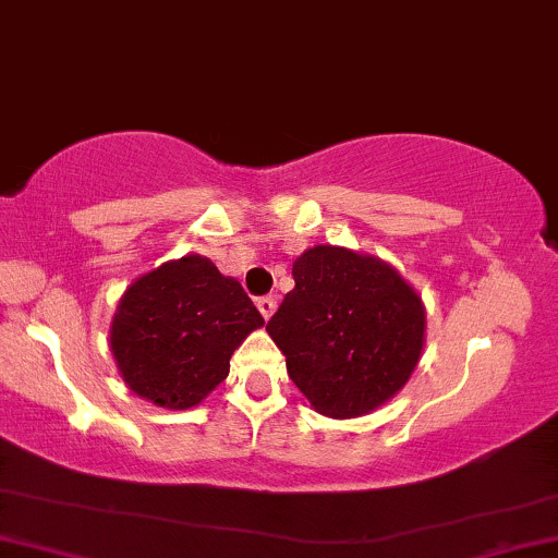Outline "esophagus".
I'll return each instance as SVG.
<instances>
[{
	"instance_id": "esophagus-1",
	"label": "esophagus",
	"mask_w": 558,
	"mask_h": 558,
	"mask_svg": "<svg viewBox=\"0 0 558 558\" xmlns=\"http://www.w3.org/2000/svg\"><path fill=\"white\" fill-rule=\"evenodd\" d=\"M256 306H259V312L264 314V319H269L274 312H277V296H262L256 299Z\"/></svg>"
}]
</instances>
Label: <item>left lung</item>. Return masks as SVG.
<instances>
[{
  "instance_id": "1",
  "label": "left lung",
  "mask_w": 558,
  "mask_h": 558,
  "mask_svg": "<svg viewBox=\"0 0 558 558\" xmlns=\"http://www.w3.org/2000/svg\"><path fill=\"white\" fill-rule=\"evenodd\" d=\"M294 289L266 332L312 408L367 415L413 375L425 344L423 299L377 256L319 244L292 266Z\"/></svg>"
}]
</instances>
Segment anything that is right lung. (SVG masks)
I'll return each mask as SVG.
<instances>
[{
  "label": "right lung",
  "mask_w": 558,
  "mask_h": 558,
  "mask_svg": "<svg viewBox=\"0 0 558 558\" xmlns=\"http://www.w3.org/2000/svg\"><path fill=\"white\" fill-rule=\"evenodd\" d=\"M264 317L236 279L189 254L135 279L120 296L110 350L135 395L189 410L229 375V360Z\"/></svg>",
  "instance_id": "1"
}]
</instances>
